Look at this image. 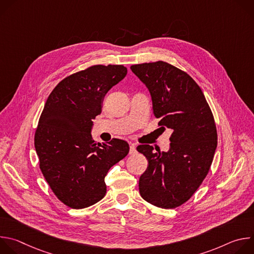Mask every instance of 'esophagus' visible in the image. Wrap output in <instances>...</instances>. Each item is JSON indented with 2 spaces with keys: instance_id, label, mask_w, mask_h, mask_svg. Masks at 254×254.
Segmentation results:
<instances>
[{
  "instance_id": "esophagus-1",
  "label": "esophagus",
  "mask_w": 254,
  "mask_h": 254,
  "mask_svg": "<svg viewBox=\"0 0 254 254\" xmlns=\"http://www.w3.org/2000/svg\"><path fill=\"white\" fill-rule=\"evenodd\" d=\"M134 154H136L135 146H134V143H130V147H129V155H134Z\"/></svg>"
}]
</instances>
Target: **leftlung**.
<instances>
[{"instance_id":"obj_1","label":"left lung","mask_w":254,"mask_h":254,"mask_svg":"<svg viewBox=\"0 0 254 254\" xmlns=\"http://www.w3.org/2000/svg\"><path fill=\"white\" fill-rule=\"evenodd\" d=\"M150 90L161 128L173 130L169 152L139 144L149 162L138 182L139 194L150 204L173 209L186 203L209 173L217 147L211 108L194 79L185 71L157 61L130 66Z\"/></svg>"}]
</instances>
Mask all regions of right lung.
<instances>
[{
    "mask_svg": "<svg viewBox=\"0 0 254 254\" xmlns=\"http://www.w3.org/2000/svg\"><path fill=\"white\" fill-rule=\"evenodd\" d=\"M127 73L124 65H93L62 79L48 96L35 131L40 170L54 195L73 209L89 207L106 193L104 178L127 157L120 138L95 142L90 130L106 92Z\"/></svg>",
    "mask_w": 254,
    "mask_h": 254,
    "instance_id": "1",
    "label": "right lung"
}]
</instances>
